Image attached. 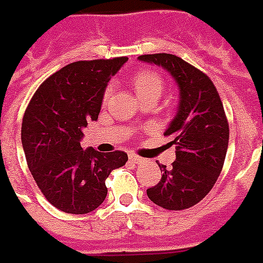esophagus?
I'll return each instance as SVG.
<instances>
[{"instance_id":"obj_1","label":"esophagus","mask_w":263,"mask_h":263,"mask_svg":"<svg viewBox=\"0 0 263 263\" xmlns=\"http://www.w3.org/2000/svg\"><path fill=\"white\" fill-rule=\"evenodd\" d=\"M128 160L132 161V163H135V164H140V163H144V158L140 157V156H137V154H128Z\"/></svg>"}]
</instances>
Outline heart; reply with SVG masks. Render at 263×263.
<instances>
[{"label":"heart","mask_w":263,"mask_h":263,"mask_svg":"<svg viewBox=\"0 0 263 263\" xmlns=\"http://www.w3.org/2000/svg\"><path fill=\"white\" fill-rule=\"evenodd\" d=\"M133 87H135V92L137 96L152 92L161 93V90H163V81H161V78L157 73L146 70V72H140L139 75L135 76ZM106 96H107V92H106Z\"/></svg>","instance_id":"1"}]
</instances>
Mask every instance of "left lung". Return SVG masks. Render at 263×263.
Listing matches in <instances>:
<instances>
[{"instance_id": "1", "label": "left lung", "mask_w": 263, "mask_h": 263, "mask_svg": "<svg viewBox=\"0 0 263 263\" xmlns=\"http://www.w3.org/2000/svg\"><path fill=\"white\" fill-rule=\"evenodd\" d=\"M139 61L165 69L176 81L180 102L176 117L164 132L176 146V161L163 171L148 198L165 210L180 211L205 197L224 165L230 126L217 89L208 76L171 53L141 55Z\"/></svg>"}]
</instances>
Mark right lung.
Segmentation results:
<instances>
[{"label":"right lung","instance_id":"1","mask_svg":"<svg viewBox=\"0 0 263 263\" xmlns=\"http://www.w3.org/2000/svg\"><path fill=\"white\" fill-rule=\"evenodd\" d=\"M127 58L79 61L49 76L33 93L22 120L28 167L45 198L68 214H87L107 195L106 178L126 164L124 152L100 153L81 140L98 120L106 86Z\"/></svg>","mask_w":263,"mask_h":263}]
</instances>
